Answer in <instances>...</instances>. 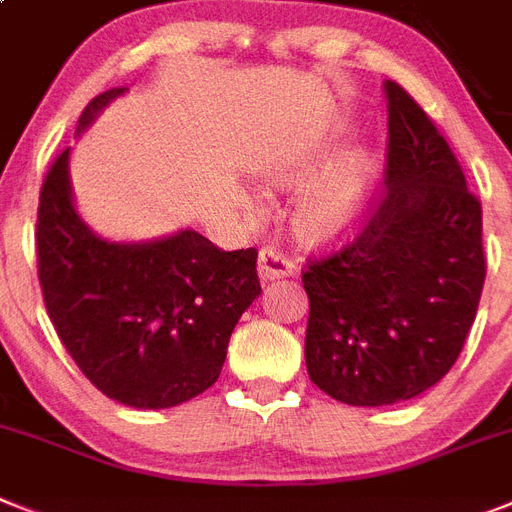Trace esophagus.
<instances>
[{
	"label": "esophagus",
	"instance_id": "obj_1",
	"mask_svg": "<svg viewBox=\"0 0 512 512\" xmlns=\"http://www.w3.org/2000/svg\"><path fill=\"white\" fill-rule=\"evenodd\" d=\"M296 265L291 263L289 257L281 255L278 249L265 247L260 249V255H257V273L263 281H276V278H286L294 276Z\"/></svg>",
	"mask_w": 512,
	"mask_h": 512
}]
</instances>
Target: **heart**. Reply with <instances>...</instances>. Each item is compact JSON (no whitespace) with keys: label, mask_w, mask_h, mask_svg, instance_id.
<instances>
[{"label":"heart","mask_w":512,"mask_h":512,"mask_svg":"<svg viewBox=\"0 0 512 512\" xmlns=\"http://www.w3.org/2000/svg\"><path fill=\"white\" fill-rule=\"evenodd\" d=\"M336 135L302 140L273 156L265 182L273 190L302 187L294 203V229L307 244H333L362 223L375 184L369 150L343 148L333 156Z\"/></svg>","instance_id":"1"}]
</instances>
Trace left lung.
Here are the masks:
<instances>
[{
  "label": "left lung",
  "mask_w": 512,
  "mask_h": 512,
  "mask_svg": "<svg viewBox=\"0 0 512 512\" xmlns=\"http://www.w3.org/2000/svg\"><path fill=\"white\" fill-rule=\"evenodd\" d=\"M385 192L362 234L304 270L309 380L349 406H388L448 375L482 299V205L432 119L385 80Z\"/></svg>",
  "instance_id": "left-lung-1"
}]
</instances>
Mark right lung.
Masks as SVG:
<instances>
[{
	"label": "right lung",
	"instance_id": "right-lung-1",
	"mask_svg": "<svg viewBox=\"0 0 512 512\" xmlns=\"http://www.w3.org/2000/svg\"><path fill=\"white\" fill-rule=\"evenodd\" d=\"M124 90L93 98L77 135ZM36 249L59 341L103 395L132 409H171L208 390L260 296L255 249L223 252L192 229L153 242L93 234L72 197L70 148L41 187Z\"/></svg>",
	"mask_w": 512,
	"mask_h": 512
}]
</instances>
